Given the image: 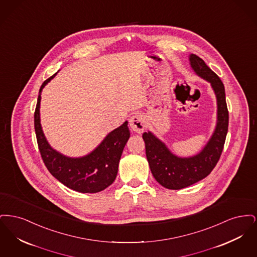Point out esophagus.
I'll return each instance as SVG.
<instances>
[{"mask_svg": "<svg viewBox=\"0 0 257 257\" xmlns=\"http://www.w3.org/2000/svg\"><path fill=\"white\" fill-rule=\"evenodd\" d=\"M129 124L131 129L134 131L135 133H138V134L143 133L144 130L146 129V119L141 114H134L133 116H131Z\"/></svg>", "mask_w": 257, "mask_h": 257, "instance_id": "1", "label": "esophagus"}]
</instances>
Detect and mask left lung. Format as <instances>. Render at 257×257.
Here are the masks:
<instances>
[{
  "label": "left lung",
  "instance_id": "obj_1",
  "mask_svg": "<svg viewBox=\"0 0 257 257\" xmlns=\"http://www.w3.org/2000/svg\"><path fill=\"white\" fill-rule=\"evenodd\" d=\"M189 61L195 73L210 83L215 92L217 123L205 147L191 157H179L173 154L166 144L150 131L143 134L151 173L158 183L171 190L189 187L210 174L220 159L228 130V110L222 82L204 61L195 54L189 56Z\"/></svg>",
  "mask_w": 257,
  "mask_h": 257
}]
</instances>
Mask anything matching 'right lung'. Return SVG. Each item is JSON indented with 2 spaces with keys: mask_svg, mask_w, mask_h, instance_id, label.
Here are the masks:
<instances>
[{
  "mask_svg": "<svg viewBox=\"0 0 257 257\" xmlns=\"http://www.w3.org/2000/svg\"><path fill=\"white\" fill-rule=\"evenodd\" d=\"M57 73L42 84L37 98L35 130L41 157L50 173L69 189L79 193L101 192L116 177L123 149L130 138L128 121L110 132L95 149L85 156L68 157L54 149L43 133L39 109L42 89Z\"/></svg>",
  "mask_w": 257,
  "mask_h": 257,
  "instance_id": "right-lung-1",
  "label": "right lung"
}]
</instances>
